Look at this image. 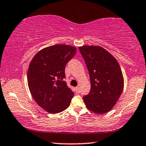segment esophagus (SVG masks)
<instances>
[{"label":"esophagus","mask_w":146,"mask_h":146,"mask_svg":"<svg viewBox=\"0 0 146 146\" xmlns=\"http://www.w3.org/2000/svg\"><path fill=\"white\" fill-rule=\"evenodd\" d=\"M75 91H76V92L77 93V94H79V93L80 92V88H79V86H77V87H75Z\"/></svg>","instance_id":"obj_1"}]
</instances>
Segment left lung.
Instances as JSON below:
<instances>
[{
    "label": "left lung",
    "instance_id": "obj_1",
    "mask_svg": "<svg viewBox=\"0 0 146 146\" xmlns=\"http://www.w3.org/2000/svg\"><path fill=\"white\" fill-rule=\"evenodd\" d=\"M90 76L91 88L83 100L89 110L98 114L109 112L122 94L123 76L116 59L98 46L79 47Z\"/></svg>",
    "mask_w": 146,
    "mask_h": 146
}]
</instances>
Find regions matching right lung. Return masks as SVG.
I'll return each mask as SVG.
<instances>
[{"mask_svg": "<svg viewBox=\"0 0 146 146\" xmlns=\"http://www.w3.org/2000/svg\"><path fill=\"white\" fill-rule=\"evenodd\" d=\"M76 54V48L56 44L39 51L27 71L33 98L50 113H58L70 105L74 93L67 85L65 67Z\"/></svg>", "mask_w": 146, "mask_h": 146, "instance_id": "right-lung-1", "label": "right lung"}]
</instances>
